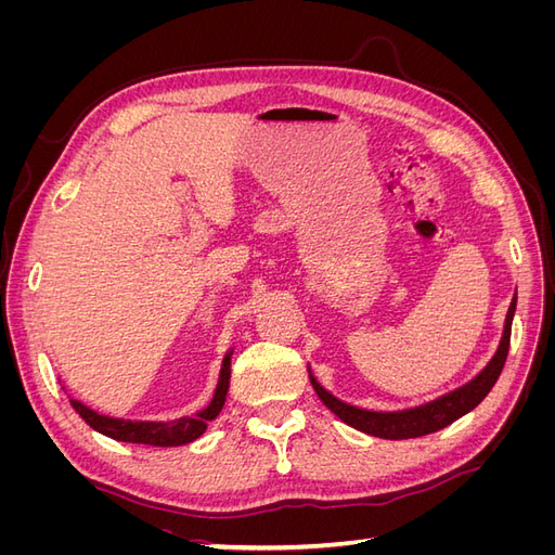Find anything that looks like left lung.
Listing matches in <instances>:
<instances>
[{
    "label": "left lung",
    "instance_id": "obj_1",
    "mask_svg": "<svg viewBox=\"0 0 555 555\" xmlns=\"http://www.w3.org/2000/svg\"><path fill=\"white\" fill-rule=\"evenodd\" d=\"M514 310H516V294L509 304V310L505 317V328H502V338H500V345L495 349V354L491 357V361L486 363L473 379L459 386V389H453L444 396H438L435 400L422 402V405L405 408V410H365V408L349 405V402L335 398L331 391H326L324 386L317 382V377L312 375L310 365H308L310 382L314 386L317 396L322 398L324 405L347 426L357 428L365 435H375V438H384V440L422 438V435L435 433V430L453 424L456 418H461L469 410H475L479 402L489 396V391L493 389V384L498 382V377L502 373V365H505V361H507Z\"/></svg>",
    "mask_w": 555,
    "mask_h": 555
}]
</instances>
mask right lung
I'll return each mask as SVG.
<instances>
[{
	"mask_svg": "<svg viewBox=\"0 0 555 555\" xmlns=\"http://www.w3.org/2000/svg\"><path fill=\"white\" fill-rule=\"evenodd\" d=\"M231 354L233 347L227 351L220 367V379H217L215 393L204 410L194 412L192 416H180L171 418V422H133V418H120V416H108L88 408L86 402L72 398L74 410L86 418V424L94 428L96 433L106 435L111 440L117 442H133V444H153V447H180L194 442L196 438L206 433L208 422L222 412L227 391H229V379H231Z\"/></svg>",
	"mask_w": 555,
	"mask_h": 555,
	"instance_id": "1",
	"label": "right lung"
}]
</instances>
